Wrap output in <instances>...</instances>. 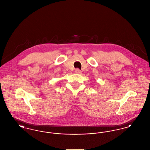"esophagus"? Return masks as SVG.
Instances as JSON below:
<instances>
[{
    "instance_id": "34e87169",
    "label": "esophagus",
    "mask_w": 150,
    "mask_h": 150,
    "mask_svg": "<svg viewBox=\"0 0 150 150\" xmlns=\"http://www.w3.org/2000/svg\"><path fill=\"white\" fill-rule=\"evenodd\" d=\"M75 72H76V74H81V71L79 69H76L75 70Z\"/></svg>"
}]
</instances>
